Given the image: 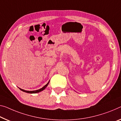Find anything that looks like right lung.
<instances>
[{"label": "right lung", "instance_id": "add662e5", "mask_svg": "<svg viewBox=\"0 0 121 121\" xmlns=\"http://www.w3.org/2000/svg\"><path fill=\"white\" fill-rule=\"evenodd\" d=\"M49 82L50 81H49V82H48L47 84H46L45 85H44V86L42 88L40 89H38V90H34V91H26V90H23V89H22L19 88V89L20 90H22V91H24L25 92H27V93H29V94H36V93H38V92H39L40 91H42L44 90V89H45L46 87H47V86L48 85V84H49Z\"/></svg>", "mask_w": 121, "mask_h": 121}]
</instances>
